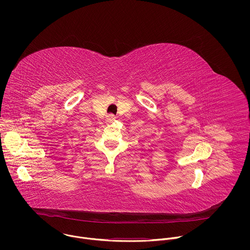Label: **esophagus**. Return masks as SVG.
<instances>
[{"mask_svg": "<svg viewBox=\"0 0 250 250\" xmlns=\"http://www.w3.org/2000/svg\"><path fill=\"white\" fill-rule=\"evenodd\" d=\"M114 119H115V115H114V114H112V113H109V114H107V121H112V120H114Z\"/></svg>", "mask_w": 250, "mask_h": 250, "instance_id": "esophagus-1", "label": "esophagus"}]
</instances>
